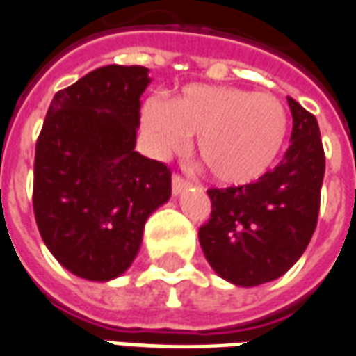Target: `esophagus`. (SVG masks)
<instances>
[{
  "mask_svg": "<svg viewBox=\"0 0 356 356\" xmlns=\"http://www.w3.org/2000/svg\"><path fill=\"white\" fill-rule=\"evenodd\" d=\"M188 186V181L184 177H181V175H173L172 177V190L173 194L177 196V194H181V190H184Z\"/></svg>",
  "mask_w": 356,
  "mask_h": 356,
  "instance_id": "obj_1",
  "label": "esophagus"
}]
</instances>
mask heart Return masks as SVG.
I'll return each mask as SVG.
<instances>
[{
	"label": "heart",
	"mask_w": 356,
	"mask_h": 356,
	"mask_svg": "<svg viewBox=\"0 0 356 356\" xmlns=\"http://www.w3.org/2000/svg\"><path fill=\"white\" fill-rule=\"evenodd\" d=\"M143 124L159 154L196 136V153L218 183L243 186L261 179L280 156L289 118L275 95L232 86L188 83L166 102L147 100Z\"/></svg>",
	"instance_id": "b5f03b06"
}]
</instances>
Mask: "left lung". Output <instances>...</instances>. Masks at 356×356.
Segmentation results:
<instances>
[{
	"label": "left lung",
	"mask_w": 356,
	"mask_h": 356,
	"mask_svg": "<svg viewBox=\"0 0 356 356\" xmlns=\"http://www.w3.org/2000/svg\"><path fill=\"white\" fill-rule=\"evenodd\" d=\"M291 108V145L280 164L256 183L207 190L211 218L200 227L209 265L241 287L286 275L316 232L325 151L317 119L297 100Z\"/></svg>",
	"instance_id": "left-lung-1"
}]
</instances>
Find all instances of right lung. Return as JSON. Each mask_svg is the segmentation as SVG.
I'll list each match as a JSON object with an SVG mask.
<instances>
[{"label": "right lung", "instance_id": "1", "mask_svg": "<svg viewBox=\"0 0 356 356\" xmlns=\"http://www.w3.org/2000/svg\"><path fill=\"white\" fill-rule=\"evenodd\" d=\"M145 67L108 65L54 95L35 149L33 211L40 237L67 270L118 278L143 226L172 196L166 164L136 151Z\"/></svg>", "mask_w": 356, "mask_h": 356}]
</instances>
